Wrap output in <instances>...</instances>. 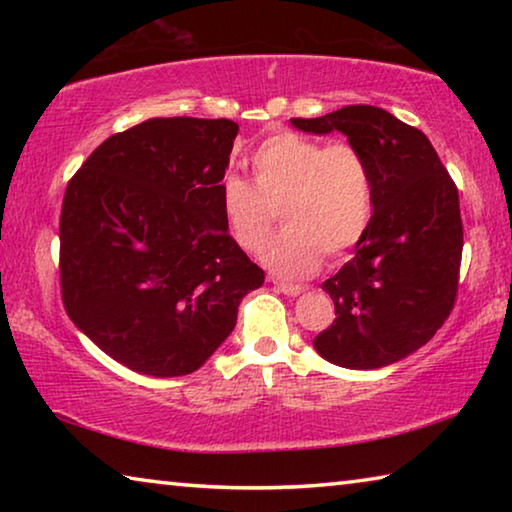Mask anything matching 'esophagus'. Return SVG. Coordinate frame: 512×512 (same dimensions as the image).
Instances as JSON below:
<instances>
[{"instance_id": "obj_1", "label": "esophagus", "mask_w": 512, "mask_h": 512, "mask_svg": "<svg viewBox=\"0 0 512 512\" xmlns=\"http://www.w3.org/2000/svg\"><path fill=\"white\" fill-rule=\"evenodd\" d=\"M273 284L282 293H287V296H298V293L305 291V287H300V284H289V282H280V280H273Z\"/></svg>"}]
</instances>
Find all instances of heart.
<instances>
[{
    "label": "heart",
    "mask_w": 512,
    "mask_h": 512,
    "mask_svg": "<svg viewBox=\"0 0 512 512\" xmlns=\"http://www.w3.org/2000/svg\"><path fill=\"white\" fill-rule=\"evenodd\" d=\"M253 183L235 173L221 178L225 230L246 253H257L273 230L277 210L287 225L268 241L262 259L284 277L314 275L323 255L343 257L366 237L375 212L372 171L350 142L275 133L250 155Z\"/></svg>",
    "instance_id": "1"
}]
</instances>
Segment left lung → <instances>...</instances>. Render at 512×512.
<instances>
[{
  "mask_svg": "<svg viewBox=\"0 0 512 512\" xmlns=\"http://www.w3.org/2000/svg\"><path fill=\"white\" fill-rule=\"evenodd\" d=\"M305 133L339 131L366 155L375 212L341 271L323 282L336 318L320 357L352 370L395 363L431 341L452 314L463 253L458 189L427 135L375 106L291 119Z\"/></svg>",
  "mask_w": 512,
  "mask_h": 512,
  "instance_id": "1",
  "label": "left lung"
}]
</instances>
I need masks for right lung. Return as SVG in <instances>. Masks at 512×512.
<instances>
[{"mask_svg": "<svg viewBox=\"0 0 512 512\" xmlns=\"http://www.w3.org/2000/svg\"><path fill=\"white\" fill-rule=\"evenodd\" d=\"M239 126L158 117L108 137L67 183L60 296L88 339L151 377L189 375L264 271L225 230L219 183Z\"/></svg>", "mask_w": 512, "mask_h": 512, "instance_id": "right-lung-1", "label": "right lung"}]
</instances>
